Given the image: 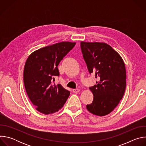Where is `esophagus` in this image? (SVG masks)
I'll return each mask as SVG.
<instances>
[{
  "label": "esophagus",
  "mask_w": 146,
  "mask_h": 146,
  "mask_svg": "<svg viewBox=\"0 0 146 146\" xmlns=\"http://www.w3.org/2000/svg\"><path fill=\"white\" fill-rule=\"evenodd\" d=\"M73 92L74 93H78V92H80V90L79 89H73Z\"/></svg>",
  "instance_id": "1"
}]
</instances>
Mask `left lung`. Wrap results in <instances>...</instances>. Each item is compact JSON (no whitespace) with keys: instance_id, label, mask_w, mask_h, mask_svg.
I'll use <instances>...</instances> for the list:
<instances>
[{"instance_id":"obj_1","label":"left lung","mask_w":146,"mask_h":146,"mask_svg":"<svg viewBox=\"0 0 146 146\" xmlns=\"http://www.w3.org/2000/svg\"><path fill=\"white\" fill-rule=\"evenodd\" d=\"M81 48L90 73H94L96 85L90 87L92 103L87 105L92 114L105 116L118 105L126 88V69L120 55L105 43L81 41Z\"/></svg>"}]
</instances>
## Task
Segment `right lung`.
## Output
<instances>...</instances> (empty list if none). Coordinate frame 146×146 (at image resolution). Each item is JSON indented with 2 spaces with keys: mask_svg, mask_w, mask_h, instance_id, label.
Listing matches in <instances>:
<instances>
[{
  "mask_svg": "<svg viewBox=\"0 0 146 146\" xmlns=\"http://www.w3.org/2000/svg\"><path fill=\"white\" fill-rule=\"evenodd\" d=\"M75 44L62 41L36 50L28 56L24 71V85L29 99L39 112L47 115L58 111L69 96V91L53 82L54 77L59 76L60 62Z\"/></svg>",
  "mask_w": 146,
  "mask_h": 146,
  "instance_id": "1",
  "label": "right lung"
}]
</instances>
